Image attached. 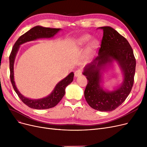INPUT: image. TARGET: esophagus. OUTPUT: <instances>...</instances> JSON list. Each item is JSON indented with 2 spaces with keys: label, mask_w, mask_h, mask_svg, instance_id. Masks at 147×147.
Wrapping results in <instances>:
<instances>
[{
  "label": "esophagus",
  "mask_w": 147,
  "mask_h": 147,
  "mask_svg": "<svg viewBox=\"0 0 147 147\" xmlns=\"http://www.w3.org/2000/svg\"><path fill=\"white\" fill-rule=\"evenodd\" d=\"M82 75V70L81 69H78V70H76L75 72H74V76L75 77H79L80 76Z\"/></svg>",
  "instance_id": "34e87169"
}]
</instances>
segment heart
<instances>
[{
  "label": "heart",
  "mask_w": 147,
  "mask_h": 147,
  "mask_svg": "<svg viewBox=\"0 0 147 147\" xmlns=\"http://www.w3.org/2000/svg\"><path fill=\"white\" fill-rule=\"evenodd\" d=\"M92 36L89 34H83L78 39L75 40L74 44V48L76 49H79L85 46L91 39ZM99 42L96 39H94L91 40L88 45L86 49V54L87 56H91L95 51L98 46Z\"/></svg>",
  "instance_id": "obj_1"
}]
</instances>
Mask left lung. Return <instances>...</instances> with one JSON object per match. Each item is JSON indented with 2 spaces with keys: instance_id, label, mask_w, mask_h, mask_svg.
I'll return each mask as SVG.
<instances>
[{
  "instance_id": "8db88e82",
  "label": "left lung",
  "mask_w": 147,
  "mask_h": 147,
  "mask_svg": "<svg viewBox=\"0 0 147 147\" xmlns=\"http://www.w3.org/2000/svg\"><path fill=\"white\" fill-rule=\"evenodd\" d=\"M104 34L98 56L84 67L83 74L88 80L84 94L92 109L100 111H111L116 109L132 90L135 73L136 59L132 48L126 38L111 27H99ZM114 61L119 65L123 80L113 91L102 86V74Z\"/></svg>"
}]
</instances>
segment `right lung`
Masks as SVG:
<instances>
[{"instance_id":"add662e5","label":"right lung","mask_w":147,"mask_h":147,"mask_svg":"<svg viewBox=\"0 0 147 147\" xmlns=\"http://www.w3.org/2000/svg\"><path fill=\"white\" fill-rule=\"evenodd\" d=\"M61 28H51L37 26L28 30L27 32L20 36L14 44L9 56L10 78L12 86L21 101L28 107L37 110L48 109L55 107L61 101L65 94V88L70 84L74 78V73L71 72L66 78L58 82L55 88L48 96L43 98L33 99L25 97L18 90L14 81L13 66L15 59L18 52L20 45L30 42L36 40L41 38H51L55 36Z\"/></svg>"}]
</instances>
